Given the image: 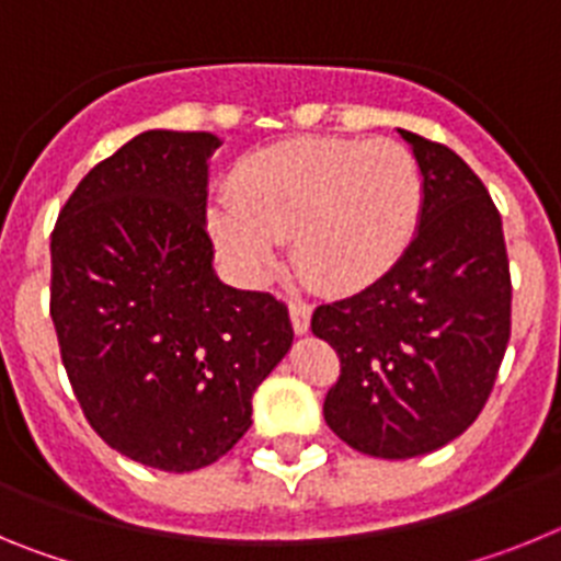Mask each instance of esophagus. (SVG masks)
I'll use <instances>...</instances> for the list:
<instances>
[{
  "label": "esophagus",
  "mask_w": 561,
  "mask_h": 561,
  "mask_svg": "<svg viewBox=\"0 0 561 561\" xmlns=\"http://www.w3.org/2000/svg\"><path fill=\"white\" fill-rule=\"evenodd\" d=\"M289 317H291V329H295V334H306L311 323V306L300 304V300H291Z\"/></svg>",
  "instance_id": "obj_1"
}]
</instances>
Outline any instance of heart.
<instances>
[{"mask_svg": "<svg viewBox=\"0 0 561 561\" xmlns=\"http://www.w3.org/2000/svg\"><path fill=\"white\" fill-rule=\"evenodd\" d=\"M424 213V176L408 146L359 137H300L247 153L230 202H213L207 232L241 280L266 284L277 244L325 295L370 289L399 266Z\"/></svg>", "mask_w": 561, "mask_h": 561, "instance_id": "b5f03b06", "label": "heart"}]
</instances>
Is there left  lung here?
I'll list each match as a JSON object with an SVG mask.
<instances>
[{
    "instance_id": "8db88e82",
    "label": "left lung",
    "mask_w": 561,
    "mask_h": 561,
    "mask_svg": "<svg viewBox=\"0 0 561 561\" xmlns=\"http://www.w3.org/2000/svg\"><path fill=\"white\" fill-rule=\"evenodd\" d=\"M399 134L424 176L413 244L379 284L311 317L342 365L325 424L356 453L388 460L433 453L478 419L512 334V275L492 196L447 146Z\"/></svg>"
}]
</instances>
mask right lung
Here are the masks:
<instances>
[{
	"mask_svg": "<svg viewBox=\"0 0 561 561\" xmlns=\"http://www.w3.org/2000/svg\"><path fill=\"white\" fill-rule=\"evenodd\" d=\"M219 146L210 131L137 134L83 176L49 241V314L83 413L108 447L162 472L236 447L295 336L280 300L213 270Z\"/></svg>",
	"mask_w": 561,
	"mask_h": 561,
	"instance_id": "add662e5",
	"label": "right lung"
}]
</instances>
